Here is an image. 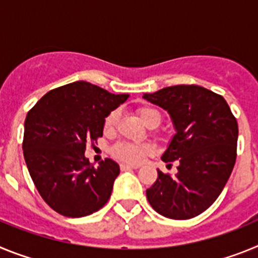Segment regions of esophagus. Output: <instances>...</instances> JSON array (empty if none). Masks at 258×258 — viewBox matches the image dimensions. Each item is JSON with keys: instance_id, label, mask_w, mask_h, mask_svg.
<instances>
[{"instance_id": "34e87169", "label": "esophagus", "mask_w": 258, "mask_h": 258, "mask_svg": "<svg viewBox=\"0 0 258 258\" xmlns=\"http://www.w3.org/2000/svg\"><path fill=\"white\" fill-rule=\"evenodd\" d=\"M140 166L138 165H129V164H121L120 165V169L121 170H129V169H138Z\"/></svg>"}]
</instances>
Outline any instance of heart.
Instances as JSON below:
<instances>
[{
    "mask_svg": "<svg viewBox=\"0 0 258 258\" xmlns=\"http://www.w3.org/2000/svg\"><path fill=\"white\" fill-rule=\"evenodd\" d=\"M137 112L140 115L141 120L145 122L149 127H155L160 122V113L152 107L142 106L137 109ZM118 120L117 111H111L107 115L104 120V131L111 132L116 126ZM152 147L147 143L137 145V143H127V142H118L111 149V154L115 159L120 161H124L127 164H140L145 160L146 157L151 155Z\"/></svg>",
    "mask_w": 258,
    "mask_h": 258,
    "instance_id": "obj_1",
    "label": "heart"
}]
</instances>
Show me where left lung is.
Wrapping results in <instances>:
<instances>
[{
  "label": "left lung",
  "instance_id": "1",
  "mask_svg": "<svg viewBox=\"0 0 258 258\" xmlns=\"http://www.w3.org/2000/svg\"><path fill=\"white\" fill-rule=\"evenodd\" d=\"M143 98L169 112L175 134L161 159L179 163L175 175L157 170L147 200L164 217H197L220 197L235 165V116L222 95L199 85L168 86Z\"/></svg>",
  "mask_w": 258,
  "mask_h": 258
}]
</instances>
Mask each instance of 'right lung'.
Masks as SVG:
<instances>
[{
	"label": "right lung",
	"instance_id": "1",
	"mask_svg": "<svg viewBox=\"0 0 258 258\" xmlns=\"http://www.w3.org/2000/svg\"><path fill=\"white\" fill-rule=\"evenodd\" d=\"M129 98L86 81L52 89L27 113L23 154L47 206L66 217H84L108 202L118 164L98 168L85 157L86 143L103 136L104 118Z\"/></svg>",
	"mask_w": 258,
	"mask_h": 258
}]
</instances>
